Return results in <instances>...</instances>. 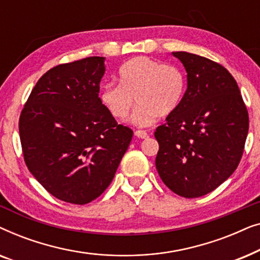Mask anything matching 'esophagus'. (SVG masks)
<instances>
[{
  "instance_id": "obj_1",
  "label": "esophagus",
  "mask_w": 260,
  "mask_h": 260,
  "mask_svg": "<svg viewBox=\"0 0 260 260\" xmlns=\"http://www.w3.org/2000/svg\"><path fill=\"white\" fill-rule=\"evenodd\" d=\"M135 136L138 137V138H142V140H147V138H149L148 133H145V131H143V130H136V131H135Z\"/></svg>"
}]
</instances>
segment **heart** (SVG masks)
<instances>
[{
  "label": "heart",
  "instance_id": "heart-1",
  "mask_svg": "<svg viewBox=\"0 0 260 260\" xmlns=\"http://www.w3.org/2000/svg\"><path fill=\"white\" fill-rule=\"evenodd\" d=\"M119 84H106L101 99L113 118L125 119L135 105L131 123L150 126L158 117H168L179 109L187 79L177 66L148 56H136L118 70Z\"/></svg>",
  "mask_w": 260,
  "mask_h": 260
}]
</instances>
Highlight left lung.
Listing matches in <instances>:
<instances>
[{
  "instance_id": "1",
  "label": "left lung",
  "mask_w": 260,
  "mask_h": 260,
  "mask_svg": "<svg viewBox=\"0 0 260 260\" xmlns=\"http://www.w3.org/2000/svg\"><path fill=\"white\" fill-rule=\"evenodd\" d=\"M187 72L182 103L157 126L156 169L183 198L211 193L234 173L244 152L248 112L237 81L220 63L173 52Z\"/></svg>"
}]
</instances>
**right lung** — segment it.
I'll use <instances>...</instances> for the list:
<instances>
[{
    "mask_svg": "<svg viewBox=\"0 0 260 260\" xmlns=\"http://www.w3.org/2000/svg\"><path fill=\"white\" fill-rule=\"evenodd\" d=\"M105 58L53 67L31 90L19 120L24 162L42 187L74 205L110 186L133 138L99 98Z\"/></svg>",
    "mask_w": 260,
    "mask_h": 260,
    "instance_id": "1",
    "label": "right lung"
}]
</instances>
